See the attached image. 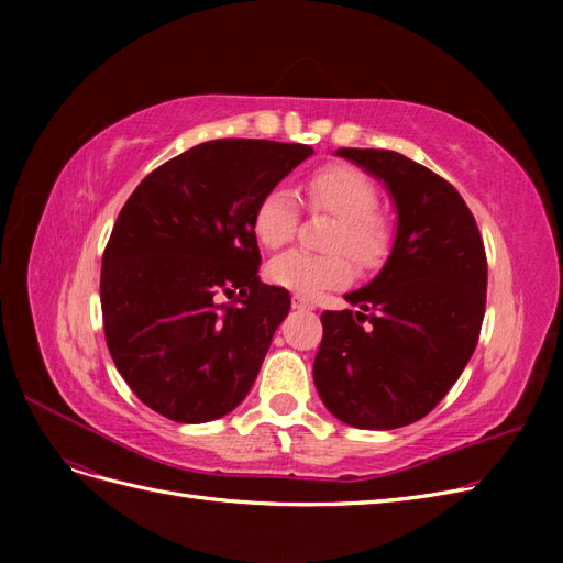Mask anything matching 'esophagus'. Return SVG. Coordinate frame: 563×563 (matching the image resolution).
I'll list each match as a JSON object with an SVG mask.
<instances>
[{"mask_svg":"<svg viewBox=\"0 0 563 563\" xmlns=\"http://www.w3.org/2000/svg\"><path fill=\"white\" fill-rule=\"evenodd\" d=\"M291 305H294V310H314V302L312 300H308L305 296H294L291 298Z\"/></svg>","mask_w":563,"mask_h":563,"instance_id":"34e87169","label":"esophagus"}]
</instances>
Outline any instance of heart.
I'll list each match as a JSON object with an SVG mask.
<instances>
[{"label":"heart","instance_id":"obj_1","mask_svg":"<svg viewBox=\"0 0 563 563\" xmlns=\"http://www.w3.org/2000/svg\"><path fill=\"white\" fill-rule=\"evenodd\" d=\"M310 207L338 218L331 249H345L352 258L371 267L380 263L389 246V228L376 213L378 192L366 174L352 166H327L305 183ZM300 220L296 195L288 187H272L253 211V234L265 249H279L294 240ZM272 284L298 296H317L352 279V265L343 253L288 251L267 265Z\"/></svg>","mask_w":563,"mask_h":563}]
</instances>
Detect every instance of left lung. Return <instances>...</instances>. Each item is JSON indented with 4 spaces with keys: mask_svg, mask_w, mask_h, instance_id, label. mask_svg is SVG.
Returning <instances> with one entry per match:
<instances>
[{
    "mask_svg": "<svg viewBox=\"0 0 563 563\" xmlns=\"http://www.w3.org/2000/svg\"><path fill=\"white\" fill-rule=\"evenodd\" d=\"M378 178L397 234L383 269L345 294L356 312H323L314 385L323 406L360 430L428 416L460 378L486 310V251L455 187L391 150L340 147Z\"/></svg>",
    "mask_w": 563,
    "mask_h": 563,
    "instance_id": "left-lung-1",
    "label": "left lung"
}]
</instances>
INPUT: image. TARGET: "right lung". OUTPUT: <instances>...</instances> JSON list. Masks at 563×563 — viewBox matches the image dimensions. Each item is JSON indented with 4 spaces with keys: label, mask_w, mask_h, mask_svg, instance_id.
Listing matches in <instances>:
<instances>
[{
    "label": "right lung",
    "mask_w": 563,
    "mask_h": 563,
    "mask_svg": "<svg viewBox=\"0 0 563 563\" xmlns=\"http://www.w3.org/2000/svg\"><path fill=\"white\" fill-rule=\"evenodd\" d=\"M312 152L249 139L201 143L155 168L119 211L100 269L106 343L152 411L197 424L249 395L291 310L286 288L258 277L253 211ZM225 295L238 302L220 303Z\"/></svg>",
    "instance_id": "1"
}]
</instances>
